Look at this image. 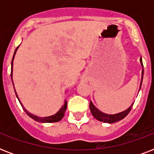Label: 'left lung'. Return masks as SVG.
I'll use <instances>...</instances> for the list:
<instances>
[{
  "mask_svg": "<svg viewBox=\"0 0 154 154\" xmlns=\"http://www.w3.org/2000/svg\"><path fill=\"white\" fill-rule=\"evenodd\" d=\"M140 61H141V64L143 67V63H142V60L141 58L140 59ZM141 85H140V89H141V83H142V79H143V75H144V68H142V72H141ZM134 105V103L132 104V105L130 107H129L126 110H125L123 112H121L119 113H117V114H106V113H104V112H101L100 110H98L95 106L94 105V104L92 103V101H90L89 103V108H90V111H91L92 114L94 116L97 120H98L100 122H105V123H114V122H119L121 120H122L123 118L126 117L128 113L130 112V110L132 109V106Z\"/></svg>",
  "mask_w": 154,
  "mask_h": 154,
  "instance_id": "left-lung-1",
  "label": "left lung"
}]
</instances>
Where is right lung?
I'll use <instances>...</instances> for the list:
<instances>
[{"mask_svg": "<svg viewBox=\"0 0 154 154\" xmlns=\"http://www.w3.org/2000/svg\"><path fill=\"white\" fill-rule=\"evenodd\" d=\"M17 49V48L16 49L15 52H14L13 59H12V64H11V78H12V81H13V76H12V75H13V58H14V56H15ZM14 90H15V89H14ZM16 95H17V93H16ZM17 99L19 100L17 95ZM19 101H20V100H19ZM20 105H21V106H22L23 109L25 110V112H26V113H27V114L29 115L31 118H32L34 121H36V122H42V123H51V122H57L62 119L63 117H64V115H65V110H66V108H67V101H65V104L62 105V107L60 108V110H59L56 114L53 115V116H49V117H37V116H35V115L33 114H31L30 112H28L27 110L23 107V105L21 104V103H20Z\"/></svg>", "mask_w": 154, "mask_h": 154, "instance_id": "obj_1", "label": "right lung"}]
</instances>
